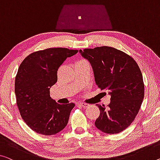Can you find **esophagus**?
Masks as SVG:
<instances>
[{
  "mask_svg": "<svg viewBox=\"0 0 160 160\" xmlns=\"http://www.w3.org/2000/svg\"><path fill=\"white\" fill-rule=\"evenodd\" d=\"M78 104H79L80 106H82L83 108H87L88 107V106H89V104H87V103H83V102H80Z\"/></svg>",
  "mask_w": 160,
  "mask_h": 160,
  "instance_id": "esophagus-1",
  "label": "esophagus"
}]
</instances>
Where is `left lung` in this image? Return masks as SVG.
Returning <instances> with one entry per match:
<instances>
[{
    "label": "left lung",
    "mask_w": 160,
    "mask_h": 160,
    "mask_svg": "<svg viewBox=\"0 0 160 160\" xmlns=\"http://www.w3.org/2000/svg\"><path fill=\"white\" fill-rule=\"evenodd\" d=\"M89 61L96 84L109 91L111 102L108 107L97 104L100 115L95 126L107 134H118L134 121L144 95L143 78L133 58L109 46L79 50Z\"/></svg>",
    "instance_id": "8db88e82"
}]
</instances>
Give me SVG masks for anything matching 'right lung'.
<instances>
[{"label": "right lung", "instance_id": "add662e5", "mask_svg": "<svg viewBox=\"0 0 160 160\" xmlns=\"http://www.w3.org/2000/svg\"><path fill=\"white\" fill-rule=\"evenodd\" d=\"M78 52L66 48L36 51L24 59L15 80V94L21 116L36 133L57 134L67 125L73 103L59 104L50 97L57 82V71L68 57Z\"/></svg>", "mask_w": 160, "mask_h": 160}]
</instances>
